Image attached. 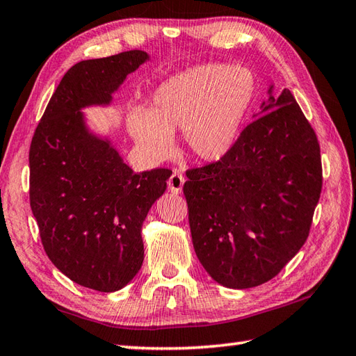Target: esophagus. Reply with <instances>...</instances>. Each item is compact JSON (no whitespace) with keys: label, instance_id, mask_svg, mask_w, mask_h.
<instances>
[{"label":"esophagus","instance_id":"obj_1","mask_svg":"<svg viewBox=\"0 0 356 356\" xmlns=\"http://www.w3.org/2000/svg\"><path fill=\"white\" fill-rule=\"evenodd\" d=\"M185 184V177L182 174L179 172H174L172 176L168 179V188L172 194H180L182 193V188Z\"/></svg>","mask_w":356,"mask_h":356}]
</instances>
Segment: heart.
Returning a JSON list of instances; mask_svg holds the SVG:
<instances>
[{
  "label": "heart",
  "instance_id": "obj_1",
  "mask_svg": "<svg viewBox=\"0 0 356 356\" xmlns=\"http://www.w3.org/2000/svg\"><path fill=\"white\" fill-rule=\"evenodd\" d=\"M254 93V78L243 67L194 65L154 90L149 111L131 110L128 128L154 161L171 156L172 134L182 130L188 153L199 162L216 163L236 147Z\"/></svg>",
  "mask_w": 356,
  "mask_h": 356
}]
</instances>
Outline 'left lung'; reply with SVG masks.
Segmentation results:
<instances>
[{
  "label": "left lung",
  "instance_id": "obj_1",
  "mask_svg": "<svg viewBox=\"0 0 356 356\" xmlns=\"http://www.w3.org/2000/svg\"><path fill=\"white\" fill-rule=\"evenodd\" d=\"M223 161L186 171L195 255L231 289L269 282L305 245L320 199L315 131L289 90L268 101Z\"/></svg>",
  "mask_w": 356,
  "mask_h": 356
}]
</instances>
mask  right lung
Instances as JSON below:
<instances>
[{
	"mask_svg": "<svg viewBox=\"0 0 356 356\" xmlns=\"http://www.w3.org/2000/svg\"><path fill=\"white\" fill-rule=\"evenodd\" d=\"M147 61V51L130 50L74 64L30 145V208L44 251L72 282L99 292L122 289L139 272L142 225L171 171L134 172L108 136L90 130L82 110L108 107Z\"/></svg>",
	"mask_w": 356,
	"mask_h": 356,
	"instance_id": "obj_1",
	"label": "right lung"
}]
</instances>
